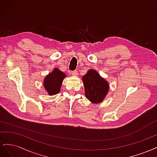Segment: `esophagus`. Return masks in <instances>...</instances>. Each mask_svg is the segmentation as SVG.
Here are the masks:
<instances>
[{
	"instance_id": "34e87169",
	"label": "esophagus",
	"mask_w": 157,
	"mask_h": 157,
	"mask_svg": "<svg viewBox=\"0 0 157 157\" xmlns=\"http://www.w3.org/2000/svg\"><path fill=\"white\" fill-rule=\"evenodd\" d=\"M71 73L73 76H77V75H78V71L77 70H75L73 71H71Z\"/></svg>"
}]
</instances>
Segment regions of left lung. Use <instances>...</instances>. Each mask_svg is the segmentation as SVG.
<instances>
[{
	"instance_id": "8db88e82",
	"label": "left lung",
	"mask_w": 157,
	"mask_h": 157,
	"mask_svg": "<svg viewBox=\"0 0 157 157\" xmlns=\"http://www.w3.org/2000/svg\"><path fill=\"white\" fill-rule=\"evenodd\" d=\"M83 81L85 96L93 103H99L107 96L109 85L105 79L102 78L96 71L90 69L84 75Z\"/></svg>"
}]
</instances>
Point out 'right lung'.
I'll return each mask as SVG.
<instances>
[{
	"instance_id": "obj_1",
	"label": "right lung",
	"mask_w": 157,
	"mask_h": 157,
	"mask_svg": "<svg viewBox=\"0 0 157 157\" xmlns=\"http://www.w3.org/2000/svg\"><path fill=\"white\" fill-rule=\"evenodd\" d=\"M66 75L58 68H54L53 71L46 76L44 79V87L50 96H53L60 92L63 80Z\"/></svg>"
}]
</instances>
